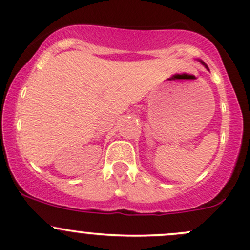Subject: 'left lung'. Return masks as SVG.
<instances>
[{
    "label": "left lung",
    "mask_w": 250,
    "mask_h": 250,
    "mask_svg": "<svg viewBox=\"0 0 250 250\" xmlns=\"http://www.w3.org/2000/svg\"><path fill=\"white\" fill-rule=\"evenodd\" d=\"M201 63H202V64H204V65H205V67H206V68H207V69H208V67H207V65H206V64H205V63H204V62H202V61H201Z\"/></svg>",
    "instance_id": "obj_1"
}]
</instances>
